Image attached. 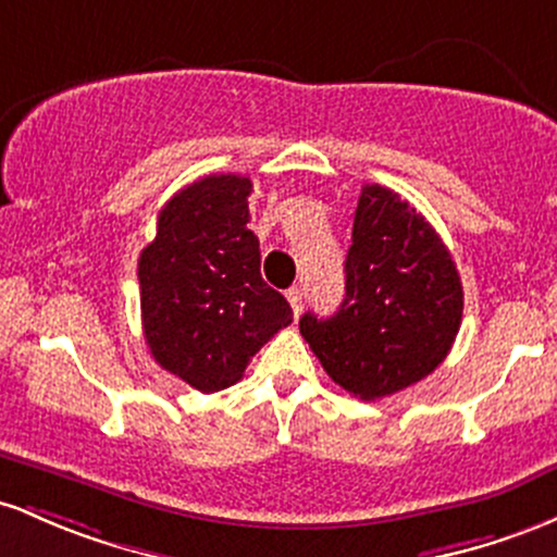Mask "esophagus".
Instances as JSON below:
<instances>
[{
	"label": "esophagus",
	"mask_w": 557,
	"mask_h": 557,
	"mask_svg": "<svg viewBox=\"0 0 557 557\" xmlns=\"http://www.w3.org/2000/svg\"><path fill=\"white\" fill-rule=\"evenodd\" d=\"M302 297H305V289L302 286H292V289H286V299H289L292 310H295V315L302 312Z\"/></svg>",
	"instance_id": "esophagus-1"
}]
</instances>
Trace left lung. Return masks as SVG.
Returning <instances> with one entry per match:
<instances>
[{
	"label": "left lung",
	"mask_w": 557,
	"mask_h": 557,
	"mask_svg": "<svg viewBox=\"0 0 557 557\" xmlns=\"http://www.w3.org/2000/svg\"><path fill=\"white\" fill-rule=\"evenodd\" d=\"M460 318L463 286L440 234L392 189L362 186L345 299L331 318H299L323 371L360 399L395 395L447 358Z\"/></svg>",
	"instance_id": "1"
}]
</instances>
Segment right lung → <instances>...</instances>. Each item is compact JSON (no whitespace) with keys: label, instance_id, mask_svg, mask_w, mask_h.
<instances>
[{"label":"right lung","instance_id":"right-lung-1","mask_svg":"<svg viewBox=\"0 0 557 557\" xmlns=\"http://www.w3.org/2000/svg\"><path fill=\"white\" fill-rule=\"evenodd\" d=\"M252 181L234 173L184 186L141 249V326L154 362L212 395L245 376L252 355L292 323L284 295L260 276L249 231Z\"/></svg>","mask_w":557,"mask_h":557}]
</instances>
